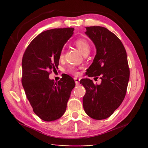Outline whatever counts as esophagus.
Returning a JSON list of instances; mask_svg holds the SVG:
<instances>
[{
	"mask_svg": "<svg viewBox=\"0 0 148 148\" xmlns=\"http://www.w3.org/2000/svg\"><path fill=\"white\" fill-rule=\"evenodd\" d=\"M79 79L77 78V77H74V81H75V83H76V86H78L79 84Z\"/></svg>",
	"mask_w": 148,
	"mask_h": 148,
	"instance_id": "obj_1",
	"label": "esophagus"
}]
</instances>
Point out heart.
<instances>
[{
  "instance_id": "heart-1",
  "label": "heart",
  "mask_w": 148,
  "mask_h": 148,
  "mask_svg": "<svg viewBox=\"0 0 148 148\" xmlns=\"http://www.w3.org/2000/svg\"><path fill=\"white\" fill-rule=\"evenodd\" d=\"M75 45L77 47V49L79 50V51L83 54L85 51H89L90 46L88 42H87L85 39L79 38L76 40L75 41ZM60 57H62V53H61V56ZM69 73L72 74V75H74V76H77V75L79 74V72L77 71V69L74 66H71L69 69Z\"/></svg>"
}]
</instances>
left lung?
Here are the masks:
<instances>
[{
	"label": "left lung",
	"mask_w": 148,
	"mask_h": 148,
	"mask_svg": "<svg viewBox=\"0 0 148 148\" xmlns=\"http://www.w3.org/2000/svg\"><path fill=\"white\" fill-rule=\"evenodd\" d=\"M85 32L96 48V55L86 74L89 77L101 76V84L95 85L89 78L80 84L86 90L83 98L86 113L94 119L112 116L126 95L130 71L127 53L116 34L103 27H86Z\"/></svg>",
	"instance_id": "1"
}]
</instances>
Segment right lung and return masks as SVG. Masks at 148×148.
I'll use <instances>...</instances> for the list:
<instances>
[{
    "label": "right lung",
    "instance_id": "obj_1",
    "mask_svg": "<svg viewBox=\"0 0 148 148\" xmlns=\"http://www.w3.org/2000/svg\"><path fill=\"white\" fill-rule=\"evenodd\" d=\"M74 28L53 29L32 40L22 59V85L36 116L53 121L64 114L71 91L72 77L64 75L55 83L49 72L56 70L62 47L73 34Z\"/></svg>",
    "mask_w": 148,
    "mask_h": 148
}]
</instances>
